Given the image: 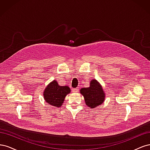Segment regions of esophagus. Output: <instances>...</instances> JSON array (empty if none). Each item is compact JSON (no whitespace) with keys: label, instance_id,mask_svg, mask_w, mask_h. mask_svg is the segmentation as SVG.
<instances>
[{"label":"esophagus","instance_id":"34e87169","mask_svg":"<svg viewBox=\"0 0 150 150\" xmlns=\"http://www.w3.org/2000/svg\"><path fill=\"white\" fill-rule=\"evenodd\" d=\"M72 92L77 93V92H78L79 89L78 88H72Z\"/></svg>","mask_w":150,"mask_h":150}]
</instances>
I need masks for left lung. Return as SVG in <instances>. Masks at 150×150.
<instances>
[{
    "label": "left lung",
    "instance_id": "1",
    "mask_svg": "<svg viewBox=\"0 0 150 150\" xmlns=\"http://www.w3.org/2000/svg\"><path fill=\"white\" fill-rule=\"evenodd\" d=\"M80 93L84 96L85 103L89 108H94L100 105L105 99L102 86L96 79L91 81L89 88H81Z\"/></svg>",
    "mask_w": 150,
    "mask_h": 150
}]
</instances>
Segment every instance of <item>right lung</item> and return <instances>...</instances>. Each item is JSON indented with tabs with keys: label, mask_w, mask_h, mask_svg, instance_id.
Instances as JSON below:
<instances>
[{
	"label": "right lung",
	"mask_w": 150,
	"mask_h": 150,
	"mask_svg": "<svg viewBox=\"0 0 150 150\" xmlns=\"http://www.w3.org/2000/svg\"><path fill=\"white\" fill-rule=\"evenodd\" d=\"M70 92L69 86H59L56 80H54L47 86L43 94L46 102L53 106L59 108L62 106L66 95Z\"/></svg>",
	"instance_id": "add662e5"
}]
</instances>
